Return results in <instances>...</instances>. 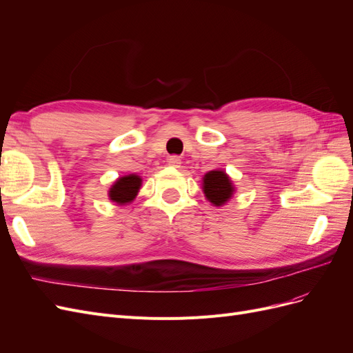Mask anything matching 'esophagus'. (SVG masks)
<instances>
[{"instance_id":"obj_1","label":"esophagus","mask_w":353,"mask_h":353,"mask_svg":"<svg viewBox=\"0 0 353 353\" xmlns=\"http://www.w3.org/2000/svg\"><path fill=\"white\" fill-rule=\"evenodd\" d=\"M168 165L172 166V168H179L181 166V159L178 156H170L168 159Z\"/></svg>"}]
</instances>
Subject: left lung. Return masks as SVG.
<instances>
[{"instance_id":"left-lung-1","label":"left lung","mask_w":353,"mask_h":353,"mask_svg":"<svg viewBox=\"0 0 353 353\" xmlns=\"http://www.w3.org/2000/svg\"><path fill=\"white\" fill-rule=\"evenodd\" d=\"M201 190L206 200L216 208L227 205L236 193V187L223 169H213L205 174L201 179Z\"/></svg>"}]
</instances>
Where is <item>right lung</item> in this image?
<instances>
[{
  "label": "right lung",
  "instance_id": "1",
  "mask_svg": "<svg viewBox=\"0 0 353 353\" xmlns=\"http://www.w3.org/2000/svg\"><path fill=\"white\" fill-rule=\"evenodd\" d=\"M141 185H143V178L140 175L128 174V175L119 176L110 185L108 191L109 200L113 201L117 206L130 205V203H132L138 196V191H140Z\"/></svg>",
  "mask_w": 353,
  "mask_h": 353
}]
</instances>
